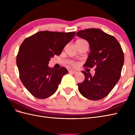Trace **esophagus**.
<instances>
[{
    "label": "esophagus",
    "instance_id": "esophagus-1",
    "mask_svg": "<svg viewBox=\"0 0 135 135\" xmlns=\"http://www.w3.org/2000/svg\"><path fill=\"white\" fill-rule=\"evenodd\" d=\"M69 73H73V74H75V73H76V71L75 70H69Z\"/></svg>",
    "mask_w": 135,
    "mask_h": 135
}]
</instances>
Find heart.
Instances as JSON below:
<instances>
[{
  "label": "heart",
  "mask_w": 135,
  "mask_h": 135,
  "mask_svg": "<svg viewBox=\"0 0 135 135\" xmlns=\"http://www.w3.org/2000/svg\"><path fill=\"white\" fill-rule=\"evenodd\" d=\"M86 42V41H85L84 39H79L78 40H76V44H82V43H85ZM73 65L75 66L76 65V64L75 63H74L73 64Z\"/></svg>",
  "instance_id": "b5f03b06"
}]
</instances>
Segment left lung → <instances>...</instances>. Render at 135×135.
<instances>
[{
  "instance_id": "obj_1",
  "label": "left lung",
  "mask_w": 135,
  "mask_h": 135,
  "mask_svg": "<svg viewBox=\"0 0 135 135\" xmlns=\"http://www.w3.org/2000/svg\"><path fill=\"white\" fill-rule=\"evenodd\" d=\"M76 35L89 44L90 52L84 66L96 67L94 75L82 71L85 80L78 84V90L85 98L102 99L110 93L120 78L124 62L121 45L115 37L100 29L81 30Z\"/></svg>"
}]
</instances>
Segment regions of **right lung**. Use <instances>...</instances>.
<instances>
[{
  "label": "right lung",
  "mask_w": 135,
  "mask_h": 135,
  "mask_svg": "<svg viewBox=\"0 0 135 135\" xmlns=\"http://www.w3.org/2000/svg\"><path fill=\"white\" fill-rule=\"evenodd\" d=\"M75 32L40 31L25 39L17 56L16 63L22 84L38 99H46L56 92L62 76L68 73L48 66L50 58L59 56Z\"/></svg>",
  "instance_id": "obj_1"
}]
</instances>
